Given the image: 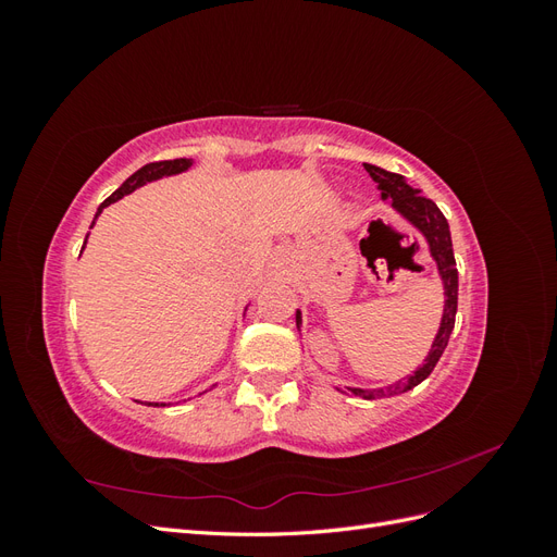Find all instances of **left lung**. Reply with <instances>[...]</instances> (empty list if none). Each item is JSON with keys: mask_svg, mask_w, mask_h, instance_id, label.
I'll list each match as a JSON object with an SVG mask.
<instances>
[{"mask_svg": "<svg viewBox=\"0 0 557 557\" xmlns=\"http://www.w3.org/2000/svg\"><path fill=\"white\" fill-rule=\"evenodd\" d=\"M364 170L379 183L381 197L391 201L393 209L404 218V221H409L425 237V242L430 246V256L434 258L436 269H440V276L444 283V295H446L440 332H436V336H434L425 362L420 364L407 381H397V383L385 385V387H374V391H367V387H344L342 391V387H336L339 393H348V395H356L362 399H381V397H395V395L411 391V387H416L420 381H425L432 374L434 364L440 362L444 348L448 346L453 325H455V311H458V269H455L448 221L440 211V207H436L432 199L420 195L418 188H411L407 178H404L401 174L385 172L376 164H364ZM295 320H297V330H299L301 327V311L299 309H297Z\"/></svg>", "mask_w": 557, "mask_h": 557, "instance_id": "obj_1", "label": "left lung"}]
</instances>
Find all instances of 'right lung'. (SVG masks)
Instances as JSON below:
<instances>
[{"label":"right lung","instance_id":"add662e5","mask_svg":"<svg viewBox=\"0 0 557 557\" xmlns=\"http://www.w3.org/2000/svg\"><path fill=\"white\" fill-rule=\"evenodd\" d=\"M193 166V160H188V158H178V160H162V162H150V164H146V166H141L139 172H134L121 188H117L111 197H107L102 205H99V209H97V213H95V221H97V215L102 213L109 205H113V201H117V199H123L125 195H129V193H134L137 188H141V185H146V183H150V181H158V178H162V176H174V174H183L185 170H190ZM95 221H92V225H95ZM90 225V227H92ZM86 242H88V237H86ZM86 242H83V248H86ZM148 407H166V404H158V401H148Z\"/></svg>","mask_w":557,"mask_h":557}]
</instances>
